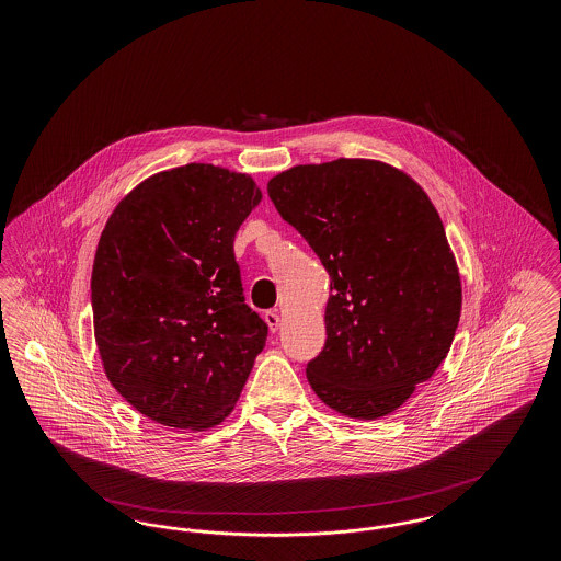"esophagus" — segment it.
<instances>
[{"instance_id":"obj_1","label":"esophagus","mask_w":561,"mask_h":561,"mask_svg":"<svg viewBox=\"0 0 561 561\" xmlns=\"http://www.w3.org/2000/svg\"><path fill=\"white\" fill-rule=\"evenodd\" d=\"M265 321H267L271 332H277V328H279V313L277 311H265Z\"/></svg>"}]
</instances>
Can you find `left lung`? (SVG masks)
<instances>
[{
    "label": "left lung",
    "instance_id": "obj_1",
    "mask_svg": "<svg viewBox=\"0 0 561 561\" xmlns=\"http://www.w3.org/2000/svg\"><path fill=\"white\" fill-rule=\"evenodd\" d=\"M268 197L330 273L325 345L307 378L325 405L380 419L446 359L460 277L442 218L400 170L370 160L296 165Z\"/></svg>",
    "mask_w": 561,
    "mask_h": 561
}]
</instances>
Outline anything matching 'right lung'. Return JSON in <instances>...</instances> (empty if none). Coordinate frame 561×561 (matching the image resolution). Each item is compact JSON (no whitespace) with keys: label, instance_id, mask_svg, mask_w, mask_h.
<instances>
[{"label":"right lung","instance_id":"obj_1","mask_svg":"<svg viewBox=\"0 0 561 561\" xmlns=\"http://www.w3.org/2000/svg\"><path fill=\"white\" fill-rule=\"evenodd\" d=\"M261 197L245 174L187 163L108 216L92 267L94 336L111 385L160 425H218L265 347L233 252Z\"/></svg>","mask_w":561,"mask_h":561}]
</instances>
